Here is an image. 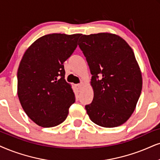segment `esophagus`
Masks as SVG:
<instances>
[{
	"instance_id": "1",
	"label": "esophagus",
	"mask_w": 160,
	"mask_h": 160,
	"mask_svg": "<svg viewBox=\"0 0 160 160\" xmlns=\"http://www.w3.org/2000/svg\"><path fill=\"white\" fill-rule=\"evenodd\" d=\"M82 83L76 85V88H77V90H78V92H80V90H81V88H82Z\"/></svg>"
}]
</instances>
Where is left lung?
Here are the masks:
<instances>
[{
	"mask_svg": "<svg viewBox=\"0 0 160 160\" xmlns=\"http://www.w3.org/2000/svg\"><path fill=\"white\" fill-rule=\"evenodd\" d=\"M79 40L92 74L94 98L85 106L87 114L100 126H120L134 112L142 91L134 52L122 38L110 33L83 35Z\"/></svg>",
	"mask_w": 160,
	"mask_h": 160,
	"instance_id": "1",
	"label": "left lung"
}]
</instances>
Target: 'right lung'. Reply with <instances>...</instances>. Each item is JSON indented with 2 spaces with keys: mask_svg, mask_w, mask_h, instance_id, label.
I'll return each instance as SVG.
<instances>
[{
  "mask_svg": "<svg viewBox=\"0 0 160 160\" xmlns=\"http://www.w3.org/2000/svg\"><path fill=\"white\" fill-rule=\"evenodd\" d=\"M80 35H44L29 46L20 62L18 98L26 114L40 126L60 125L75 102L73 90L65 80L63 62L75 50Z\"/></svg>",
  "mask_w": 160,
  "mask_h": 160,
  "instance_id": "obj_1",
  "label": "right lung"
}]
</instances>
